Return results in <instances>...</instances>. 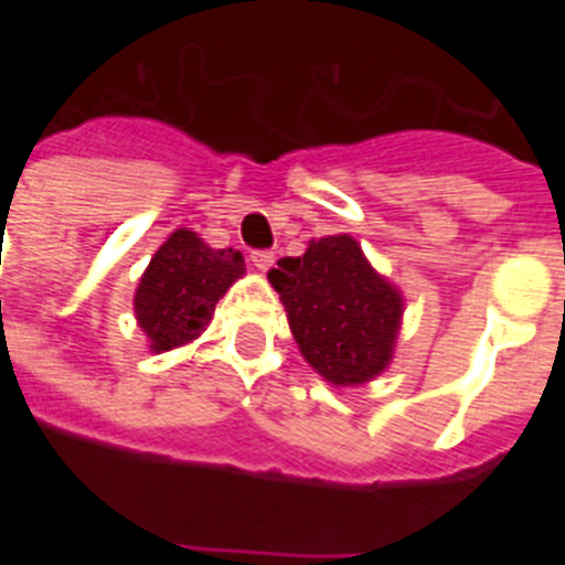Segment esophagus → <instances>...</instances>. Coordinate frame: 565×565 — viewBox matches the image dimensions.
<instances>
[{"instance_id": "1", "label": "esophagus", "mask_w": 565, "mask_h": 565, "mask_svg": "<svg viewBox=\"0 0 565 565\" xmlns=\"http://www.w3.org/2000/svg\"><path fill=\"white\" fill-rule=\"evenodd\" d=\"M274 252H268V248H254L252 252V263H254V268H257V271H268V268L274 266Z\"/></svg>"}]
</instances>
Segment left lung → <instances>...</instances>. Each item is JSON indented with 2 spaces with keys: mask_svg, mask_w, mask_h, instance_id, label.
<instances>
[{
  "mask_svg": "<svg viewBox=\"0 0 565 565\" xmlns=\"http://www.w3.org/2000/svg\"><path fill=\"white\" fill-rule=\"evenodd\" d=\"M302 356L333 384H362L391 362L402 297L353 237H322L268 271Z\"/></svg>",
  "mask_w": 565,
  "mask_h": 565,
  "instance_id": "8db88e82",
  "label": "left lung"
}]
</instances>
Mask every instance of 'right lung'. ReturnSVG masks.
<instances>
[{
  "mask_svg": "<svg viewBox=\"0 0 565 565\" xmlns=\"http://www.w3.org/2000/svg\"><path fill=\"white\" fill-rule=\"evenodd\" d=\"M243 271L239 252L209 248L194 232L178 228L158 248L135 291V313L154 351L198 337L209 326L217 299Z\"/></svg>",
  "mask_w": 565,
  "mask_h": 565,
  "instance_id": "obj_1",
  "label": "right lung"
}]
</instances>
